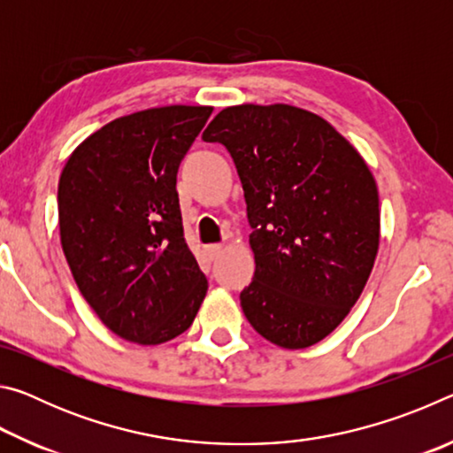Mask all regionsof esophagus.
I'll return each mask as SVG.
<instances>
[{
    "label": "esophagus",
    "mask_w": 453,
    "mask_h": 453,
    "mask_svg": "<svg viewBox=\"0 0 453 453\" xmlns=\"http://www.w3.org/2000/svg\"><path fill=\"white\" fill-rule=\"evenodd\" d=\"M221 250H224V245H221V243H211V245H208V248H205V254H208V257L213 262V259H216L221 254Z\"/></svg>",
    "instance_id": "obj_1"
}]
</instances>
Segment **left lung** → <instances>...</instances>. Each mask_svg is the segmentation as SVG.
I'll list each match as a JSON object with an SVG mask.
<instances>
[{
	"label": "left lung",
	"mask_w": 453,
	"mask_h": 453,
	"mask_svg": "<svg viewBox=\"0 0 453 453\" xmlns=\"http://www.w3.org/2000/svg\"><path fill=\"white\" fill-rule=\"evenodd\" d=\"M202 137L232 156L254 229L245 318L280 348L321 342L354 308L378 254L370 167L324 118L286 104L226 107Z\"/></svg>",
	"instance_id": "1"
}]
</instances>
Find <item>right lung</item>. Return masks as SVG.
<instances>
[{
    "label": "right lung",
    "instance_id": "add662e5",
    "mask_svg": "<svg viewBox=\"0 0 453 453\" xmlns=\"http://www.w3.org/2000/svg\"><path fill=\"white\" fill-rule=\"evenodd\" d=\"M208 105L151 107L110 121L67 159L58 188L61 248L81 296L142 346L194 324L208 280L183 237L175 189Z\"/></svg>",
    "mask_w": 453,
    "mask_h": 453
}]
</instances>
